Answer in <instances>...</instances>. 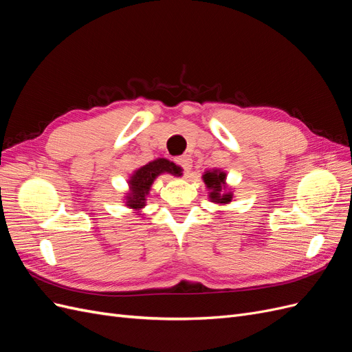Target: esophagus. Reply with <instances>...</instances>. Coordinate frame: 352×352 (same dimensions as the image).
Returning a JSON list of instances; mask_svg holds the SVG:
<instances>
[{
  "instance_id": "obj_1",
  "label": "esophagus",
  "mask_w": 352,
  "mask_h": 352,
  "mask_svg": "<svg viewBox=\"0 0 352 352\" xmlns=\"http://www.w3.org/2000/svg\"><path fill=\"white\" fill-rule=\"evenodd\" d=\"M175 163H176V166H179L180 168L184 170V173H186V172H189V168H190V158L188 157V155H182V157H177L176 160H175Z\"/></svg>"
}]
</instances>
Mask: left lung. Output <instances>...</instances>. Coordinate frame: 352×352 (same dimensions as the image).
<instances>
[{
  "mask_svg": "<svg viewBox=\"0 0 352 352\" xmlns=\"http://www.w3.org/2000/svg\"><path fill=\"white\" fill-rule=\"evenodd\" d=\"M202 179H204L207 188L211 190L210 198L212 201L219 202V204H228V202H230L232 199L230 192L221 194V190H225V179H226L225 173L214 170V172H207L204 176H202Z\"/></svg>",
  "mask_w": 352,
  "mask_h": 352,
  "instance_id": "obj_1",
  "label": "left lung"
}]
</instances>
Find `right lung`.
Wrapping results in <instances>:
<instances>
[{
  "mask_svg": "<svg viewBox=\"0 0 352 352\" xmlns=\"http://www.w3.org/2000/svg\"><path fill=\"white\" fill-rule=\"evenodd\" d=\"M164 172L172 173L175 176L180 175L179 167L170 163L166 158H158L155 162H151L146 166L138 168L129 180L131 195L127 197V206L132 208H142L145 206V195L150 190L154 179Z\"/></svg>",
  "mask_w": 352,
  "mask_h": 352,
  "instance_id": "obj_1",
  "label": "right lung"
}]
</instances>
